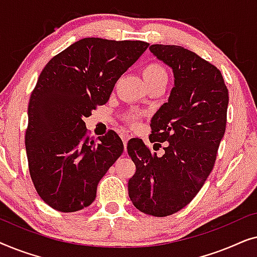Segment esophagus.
I'll list each match as a JSON object with an SVG mask.
<instances>
[{
  "instance_id": "esophagus-1",
  "label": "esophagus",
  "mask_w": 257,
  "mask_h": 257,
  "mask_svg": "<svg viewBox=\"0 0 257 257\" xmlns=\"http://www.w3.org/2000/svg\"><path fill=\"white\" fill-rule=\"evenodd\" d=\"M120 137H121V139H122V142H124V145H125V147H126V144H127V142H128V139L131 138V135H130L128 132H121V135H120Z\"/></svg>"
}]
</instances>
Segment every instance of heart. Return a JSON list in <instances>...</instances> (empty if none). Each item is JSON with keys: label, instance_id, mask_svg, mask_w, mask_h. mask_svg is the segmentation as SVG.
I'll return each mask as SVG.
<instances>
[{"label": "heart", "instance_id": "1", "mask_svg": "<svg viewBox=\"0 0 257 257\" xmlns=\"http://www.w3.org/2000/svg\"><path fill=\"white\" fill-rule=\"evenodd\" d=\"M143 77L145 79L147 85L151 83L158 82V80H167V73L166 70L161 64L157 62H151L149 64H146L143 68ZM139 119V114L131 112L126 115V120H127L132 126L137 125V121Z\"/></svg>", "mask_w": 257, "mask_h": 257}]
</instances>
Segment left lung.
Returning <instances> with one entry per match:
<instances>
[{"label":"left lung","mask_w":257,"mask_h":257,"mask_svg":"<svg viewBox=\"0 0 257 257\" xmlns=\"http://www.w3.org/2000/svg\"><path fill=\"white\" fill-rule=\"evenodd\" d=\"M150 51L173 71L167 103L151 120L150 142L166 143L158 157L142 139L127 153L136 164L128 196L140 212L167 216L187 206L213 170L227 122L228 89L220 70L179 45L153 44Z\"/></svg>","instance_id":"1"}]
</instances>
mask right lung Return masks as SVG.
<instances>
[{
  "instance_id": "add662e5",
  "label": "right lung",
  "mask_w": 257,
  "mask_h": 257,
  "mask_svg": "<svg viewBox=\"0 0 257 257\" xmlns=\"http://www.w3.org/2000/svg\"><path fill=\"white\" fill-rule=\"evenodd\" d=\"M149 45L83 38L41 72L28 106L26 150L35 188L54 209L72 213L90 206L98 182L121 156L117 133L90 139L84 118L106 103L117 80Z\"/></svg>"
}]
</instances>
